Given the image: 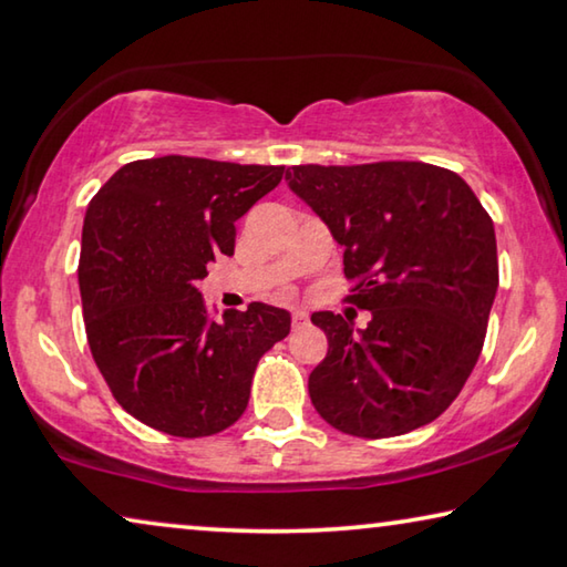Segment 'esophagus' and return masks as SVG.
<instances>
[{"label":"esophagus","mask_w":567,"mask_h":567,"mask_svg":"<svg viewBox=\"0 0 567 567\" xmlns=\"http://www.w3.org/2000/svg\"><path fill=\"white\" fill-rule=\"evenodd\" d=\"M310 322V316L305 310H295L292 312V328H305Z\"/></svg>","instance_id":"esophagus-1"}]
</instances>
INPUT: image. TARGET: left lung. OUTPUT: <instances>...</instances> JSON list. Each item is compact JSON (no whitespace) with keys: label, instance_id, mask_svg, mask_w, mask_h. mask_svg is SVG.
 <instances>
[{"label":"left lung","instance_id":"obj_1","mask_svg":"<svg viewBox=\"0 0 567 567\" xmlns=\"http://www.w3.org/2000/svg\"><path fill=\"white\" fill-rule=\"evenodd\" d=\"M285 182L343 247L365 328L312 312L328 355L312 406L350 436H399L449 409L482 353L497 295V239L460 174L421 161L292 166Z\"/></svg>","mask_w":567,"mask_h":567}]
</instances>
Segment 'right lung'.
Returning a JSON list of instances; mask_svg holds the SVG:
<instances>
[{"instance_id": "1", "label": "right lung", "mask_w": 567, "mask_h": 567, "mask_svg": "<svg viewBox=\"0 0 567 567\" xmlns=\"http://www.w3.org/2000/svg\"><path fill=\"white\" fill-rule=\"evenodd\" d=\"M282 174L161 156L125 164L87 204L78 280L90 353L146 426L182 439L231 426L259 358L290 332V312L265 302L214 322L199 292L206 265L235 255V221Z\"/></svg>"}]
</instances>
